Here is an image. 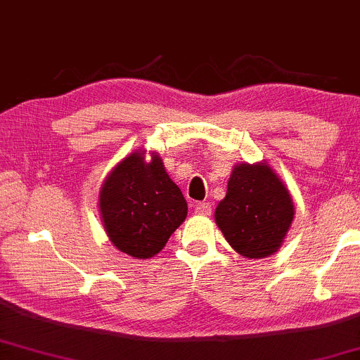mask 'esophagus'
I'll list each match as a JSON object with an SVG mask.
<instances>
[{"instance_id":"obj_1","label":"esophagus","mask_w":360,"mask_h":360,"mask_svg":"<svg viewBox=\"0 0 360 360\" xmlns=\"http://www.w3.org/2000/svg\"><path fill=\"white\" fill-rule=\"evenodd\" d=\"M194 213L199 216H211V205L210 202H196L194 205Z\"/></svg>"}]
</instances>
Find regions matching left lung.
I'll return each mask as SVG.
<instances>
[{"instance_id":"1","label":"left lung","mask_w":360,"mask_h":360,"mask_svg":"<svg viewBox=\"0 0 360 360\" xmlns=\"http://www.w3.org/2000/svg\"><path fill=\"white\" fill-rule=\"evenodd\" d=\"M293 216L292 194L270 164L240 162L216 206L214 221L236 253L259 259L280 250Z\"/></svg>"}]
</instances>
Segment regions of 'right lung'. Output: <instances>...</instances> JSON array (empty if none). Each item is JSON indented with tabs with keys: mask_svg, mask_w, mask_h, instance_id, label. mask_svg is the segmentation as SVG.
<instances>
[{
	"mask_svg": "<svg viewBox=\"0 0 360 360\" xmlns=\"http://www.w3.org/2000/svg\"><path fill=\"white\" fill-rule=\"evenodd\" d=\"M98 211L112 245L129 257L146 259L158 255L181 226L188 202L167 176L161 155L137 149L103 179Z\"/></svg>",
	"mask_w": 360,
	"mask_h": 360,
	"instance_id": "add662e5",
	"label": "right lung"
}]
</instances>
